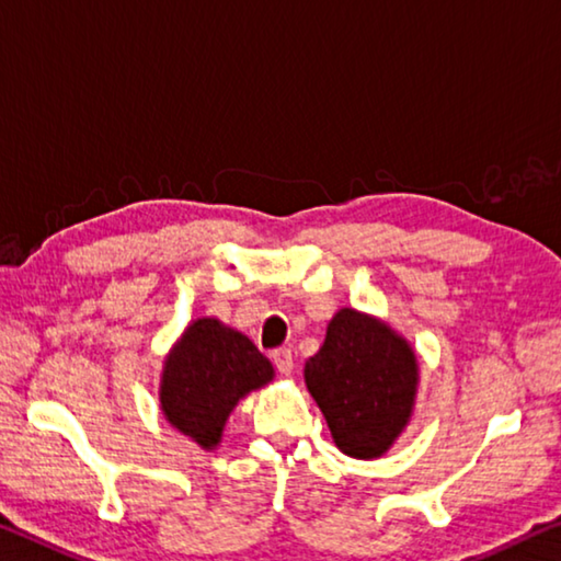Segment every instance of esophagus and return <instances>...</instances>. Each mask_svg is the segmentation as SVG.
I'll return each instance as SVG.
<instances>
[{"label": "esophagus", "instance_id": "1", "mask_svg": "<svg viewBox=\"0 0 561 561\" xmlns=\"http://www.w3.org/2000/svg\"><path fill=\"white\" fill-rule=\"evenodd\" d=\"M272 359H274V367H277L279 375H284V377H289L291 369H295V357H291V350H274Z\"/></svg>", "mask_w": 561, "mask_h": 561}]
</instances>
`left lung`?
I'll return each mask as SVG.
<instances>
[{
  "label": "left lung",
  "mask_w": 561,
  "mask_h": 561,
  "mask_svg": "<svg viewBox=\"0 0 561 561\" xmlns=\"http://www.w3.org/2000/svg\"><path fill=\"white\" fill-rule=\"evenodd\" d=\"M305 385L322 409L336 449L379 459L412 422L420 362L385 319L342 307L324 344L305 364Z\"/></svg>",
  "instance_id": "8db88e82"
}]
</instances>
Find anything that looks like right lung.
<instances>
[{"mask_svg":"<svg viewBox=\"0 0 561 561\" xmlns=\"http://www.w3.org/2000/svg\"><path fill=\"white\" fill-rule=\"evenodd\" d=\"M272 379V362L247 334L217 317H199L167 352L159 375V409L176 432L211 451L221 444L239 399Z\"/></svg>","mask_w":561,"mask_h":561,"instance_id":"obj_1","label":"right lung"}]
</instances>
